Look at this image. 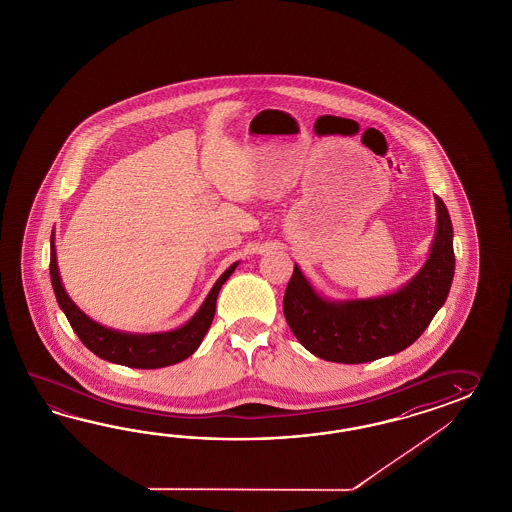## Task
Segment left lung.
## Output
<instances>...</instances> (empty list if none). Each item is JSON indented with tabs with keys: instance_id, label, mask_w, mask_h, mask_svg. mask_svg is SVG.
Masks as SVG:
<instances>
[{
	"instance_id": "1",
	"label": "left lung",
	"mask_w": 512,
	"mask_h": 512,
	"mask_svg": "<svg viewBox=\"0 0 512 512\" xmlns=\"http://www.w3.org/2000/svg\"><path fill=\"white\" fill-rule=\"evenodd\" d=\"M429 257L397 291L335 300L318 292L294 264L283 313L294 337L311 354L333 363H365L415 343L442 309L455 276L453 223L440 197Z\"/></svg>"
}]
</instances>
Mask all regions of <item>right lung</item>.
<instances>
[{
  "mask_svg": "<svg viewBox=\"0 0 512 512\" xmlns=\"http://www.w3.org/2000/svg\"><path fill=\"white\" fill-rule=\"evenodd\" d=\"M238 263H233L214 283V287L205 298V302L195 311L194 317L184 322L179 328L169 332L134 333L108 328L97 320L85 315L78 305L72 302L69 292L65 289L59 266H57L56 235L52 231L50 238V279L56 294L57 304L65 317L69 318L72 330L80 337L98 358L125 365L132 369H160L167 365H175L194 354L207 335L216 313V300L223 283L233 276Z\"/></svg>",
  "mask_w": 512,
  "mask_h": 512,
  "instance_id": "add662e5",
  "label": "right lung"
}]
</instances>
